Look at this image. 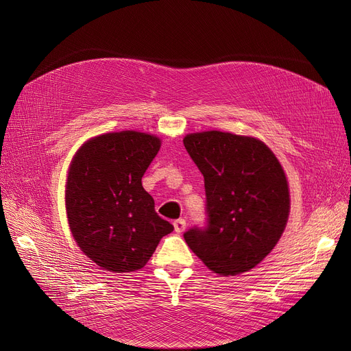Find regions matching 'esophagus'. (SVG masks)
I'll return each instance as SVG.
<instances>
[{
	"label": "esophagus",
	"instance_id": "esophagus-1",
	"mask_svg": "<svg viewBox=\"0 0 351 351\" xmlns=\"http://www.w3.org/2000/svg\"><path fill=\"white\" fill-rule=\"evenodd\" d=\"M173 226H175L176 233H182L183 230L186 229V220L185 219H178L173 222Z\"/></svg>",
	"mask_w": 351,
	"mask_h": 351
}]
</instances>
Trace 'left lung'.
I'll return each instance as SVG.
<instances>
[{
  "label": "left lung",
  "instance_id": "obj_1",
  "mask_svg": "<svg viewBox=\"0 0 351 351\" xmlns=\"http://www.w3.org/2000/svg\"><path fill=\"white\" fill-rule=\"evenodd\" d=\"M205 179L206 225L183 237L212 271L236 276L259 265L286 228L285 171L259 139L208 131L183 139Z\"/></svg>",
  "mask_w": 351,
  "mask_h": 351
}]
</instances>
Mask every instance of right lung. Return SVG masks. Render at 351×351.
Here are the masks:
<instances>
[{
  "label": "right lung",
  "instance_id": "right-lung-1",
  "mask_svg": "<svg viewBox=\"0 0 351 351\" xmlns=\"http://www.w3.org/2000/svg\"><path fill=\"white\" fill-rule=\"evenodd\" d=\"M160 141L135 131L88 141L73 158L65 191L68 222L81 250L114 273L135 271L173 226L142 186Z\"/></svg>",
  "mask_w": 351,
  "mask_h": 351
}]
</instances>
